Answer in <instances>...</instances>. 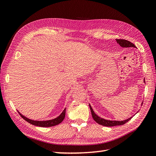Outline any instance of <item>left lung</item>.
<instances>
[{"label": "left lung", "mask_w": 156, "mask_h": 156, "mask_svg": "<svg viewBox=\"0 0 156 156\" xmlns=\"http://www.w3.org/2000/svg\"><path fill=\"white\" fill-rule=\"evenodd\" d=\"M116 41L117 43H119L120 46H121L122 47H136V46L134 45L133 43H132L129 41H127V40L125 39H116ZM144 83H145V80ZM90 105V108L91 110V115H92V117L94 119V121L96 122L97 123L99 124L102 126H118V125H122L124 124H125L129 121L132 119V117H130L129 119H127L126 120H125V121H109V120H106L104 119H102L101 117H99V116L94 113V111L93 109L91 108V105Z\"/></svg>", "instance_id": "obj_1"}]
</instances>
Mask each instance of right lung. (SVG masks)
I'll use <instances>...</instances> for the list:
<instances>
[{
	"label": "right lung",
	"instance_id": "obj_1",
	"mask_svg": "<svg viewBox=\"0 0 156 156\" xmlns=\"http://www.w3.org/2000/svg\"><path fill=\"white\" fill-rule=\"evenodd\" d=\"M19 114L21 115V117L26 121L27 122H28L29 123L31 124V125H35V126H41V127H50V126H53L55 125H57L58 124L61 123L64 119L65 117V113H66V108L63 110L62 113L59 115L58 117L57 118H55L54 119H51L49 120V121H34V120L30 119L26 117L25 116H23L18 111Z\"/></svg>",
	"mask_w": 156,
	"mask_h": 156
}]
</instances>
